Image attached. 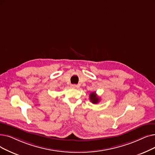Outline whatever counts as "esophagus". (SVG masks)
<instances>
[{
    "label": "esophagus",
    "mask_w": 155,
    "mask_h": 155,
    "mask_svg": "<svg viewBox=\"0 0 155 155\" xmlns=\"http://www.w3.org/2000/svg\"><path fill=\"white\" fill-rule=\"evenodd\" d=\"M71 87L73 89H78V88H79V85L73 84V85H71Z\"/></svg>",
    "instance_id": "obj_1"
}]
</instances>
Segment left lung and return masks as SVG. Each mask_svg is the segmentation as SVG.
<instances>
[{
	"instance_id": "obj_1",
	"label": "left lung",
	"mask_w": 155,
	"mask_h": 155,
	"mask_svg": "<svg viewBox=\"0 0 155 155\" xmlns=\"http://www.w3.org/2000/svg\"><path fill=\"white\" fill-rule=\"evenodd\" d=\"M89 97H90V101L93 104H97L99 102L100 99L99 98V97H97V94H96L95 92H91Z\"/></svg>"
}]
</instances>
